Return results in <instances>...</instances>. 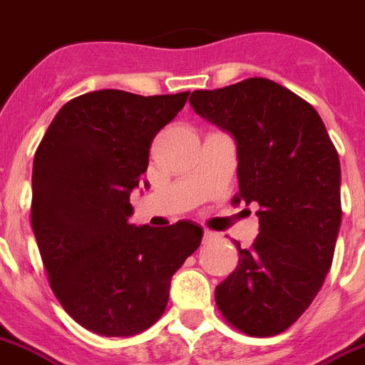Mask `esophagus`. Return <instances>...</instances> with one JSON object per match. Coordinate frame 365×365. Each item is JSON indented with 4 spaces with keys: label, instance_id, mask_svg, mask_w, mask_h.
I'll use <instances>...</instances> for the list:
<instances>
[{
    "label": "esophagus",
    "instance_id": "34e87169",
    "mask_svg": "<svg viewBox=\"0 0 365 365\" xmlns=\"http://www.w3.org/2000/svg\"><path fill=\"white\" fill-rule=\"evenodd\" d=\"M215 234L212 232V230H204V242H208V240H212Z\"/></svg>",
    "mask_w": 365,
    "mask_h": 365
}]
</instances>
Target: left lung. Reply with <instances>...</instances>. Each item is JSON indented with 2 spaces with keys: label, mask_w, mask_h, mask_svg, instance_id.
Wrapping results in <instances>:
<instances>
[{
  "label": "left lung",
  "mask_w": 365,
  "mask_h": 365,
  "mask_svg": "<svg viewBox=\"0 0 365 365\" xmlns=\"http://www.w3.org/2000/svg\"><path fill=\"white\" fill-rule=\"evenodd\" d=\"M192 110L229 133L238 152L236 200L260 206L259 236L238 245L215 304L244 334L268 337L294 324L321 290L341 225V168L313 106L268 78L191 93Z\"/></svg>",
  "instance_id": "8db88e82"
}]
</instances>
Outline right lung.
Returning a JSON list of instances; mask_svg holds the SVG:
<instances>
[{
  "label": "right lung",
  "instance_id": "right-lung-1",
  "mask_svg": "<svg viewBox=\"0 0 365 365\" xmlns=\"http://www.w3.org/2000/svg\"><path fill=\"white\" fill-rule=\"evenodd\" d=\"M187 97L84 93L61 106L35 153L31 227L50 287L80 327L99 336L152 327L173 275L202 240L191 221L165 229L129 223V197L146 173L153 136Z\"/></svg>",
  "mask_w": 365,
  "mask_h": 365
}]
</instances>
